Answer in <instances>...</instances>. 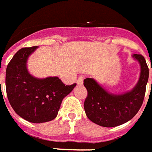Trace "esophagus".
<instances>
[{
    "mask_svg": "<svg viewBox=\"0 0 152 152\" xmlns=\"http://www.w3.org/2000/svg\"><path fill=\"white\" fill-rule=\"evenodd\" d=\"M83 79H84L83 75H80L79 77H77V84H83Z\"/></svg>",
    "mask_w": 152,
    "mask_h": 152,
    "instance_id": "34e87169",
    "label": "esophagus"
}]
</instances>
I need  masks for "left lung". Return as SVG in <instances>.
I'll use <instances>...</instances> for the list:
<instances>
[{"mask_svg": "<svg viewBox=\"0 0 152 152\" xmlns=\"http://www.w3.org/2000/svg\"><path fill=\"white\" fill-rule=\"evenodd\" d=\"M133 56L140 63L141 74L138 83L131 91L113 95L92 78L84 79L83 85L87 90L84 109L92 122L104 127L120 126L131 120L140 109L146 93L149 69L142 55L134 54Z\"/></svg>", "mask_w": 152, "mask_h": 152, "instance_id": "left-lung-1", "label": "left lung"}]
</instances>
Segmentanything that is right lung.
<instances>
[{"instance_id":"add662e5","label":"right lung","mask_w":152,"mask_h":152,"mask_svg":"<svg viewBox=\"0 0 152 152\" xmlns=\"http://www.w3.org/2000/svg\"><path fill=\"white\" fill-rule=\"evenodd\" d=\"M36 48H23L14 54L6 68L5 87L9 102L18 116L30 122L42 123L57 116L62 99L76 83L65 85L57 77H32L26 63Z\"/></svg>"}]
</instances>
